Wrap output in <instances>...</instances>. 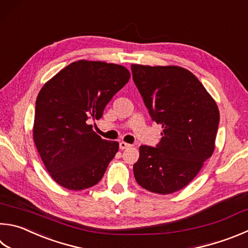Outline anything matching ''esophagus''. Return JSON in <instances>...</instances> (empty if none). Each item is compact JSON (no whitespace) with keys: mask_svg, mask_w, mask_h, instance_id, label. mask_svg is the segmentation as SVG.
<instances>
[{"mask_svg":"<svg viewBox=\"0 0 248 248\" xmlns=\"http://www.w3.org/2000/svg\"><path fill=\"white\" fill-rule=\"evenodd\" d=\"M130 146V144H128V143H125V142H120L119 143V147H120V150H127V148H129Z\"/></svg>","mask_w":248,"mask_h":248,"instance_id":"esophagus-1","label":"esophagus"}]
</instances>
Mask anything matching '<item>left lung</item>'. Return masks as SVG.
Returning a JSON list of instances; mask_svg holds the SVG:
<instances>
[{
  "instance_id": "obj_1",
  "label": "left lung",
  "mask_w": 248,
  "mask_h": 248,
  "mask_svg": "<svg viewBox=\"0 0 248 248\" xmlns=\"http://www.w3.org/2000/svg\"><path fill=\"white\" fill-rule=\"evenodd\" d=\"M133 81L153 121L163 127L155 147L141 145L133 165L142 187L171 194L186 186L213 155L219 110L191 71L177 66H131Z\"/></svg>"
}]
</instances>
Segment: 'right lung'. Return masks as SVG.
Masks as SVG:
<instances>
[{"label":"right lung","instance_id":"1","mask_svg":"<svg viewBox=\"0 0 248 248\" xmlns=\"http://www.w3.org/2000/svg\"><path fill=\"white\" fill-rule=\"evenodd\" d=\"M130 79L124 66L78 61L43 85L35 102L33 140L48 173L60 186L80 191L100 182L119 143L93 132L112 96Z\"/></svg>","mask_w":248,"mask_h":248}]
</instances>
